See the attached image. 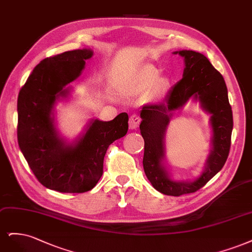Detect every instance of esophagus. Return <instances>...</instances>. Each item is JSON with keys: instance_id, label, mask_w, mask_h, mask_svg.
I'll return each instance as SVG.
<instances>
[{"instance_id": "esophagus-1", "label": "esophagus", "mask_w": 252, "mask_h": 252, "mask_svg": "<svg viewBox=\"0 0 252 252\" xmlns=\"http://www.w3.org/2000/svg\"><path fill=\"white\" fill-rule=\"evenodd\" d=\"M140 123H141L140 116L138 115V114H133V115H131V117H129L128 126H129V127H131L132 129H134V128H137L138 126H139Z\"/></svg>"}]
</instances>
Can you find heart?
<instances>
[{
	"label": "heart",
	"instance_id": "heart-1",
	"mask_svg": "<svg viewBox=\"0 0 252 252\" xmlns=\"http://www.w3.org/2000/svg\"><path fill=\"white\" fill-rule=\"evenodd\" d=\"M160 74L159 72L154 69L144 70L141 74L137 77L134 83V87L137 89H149L159 83Z\"/></svg>",
	"mask_w": 252,
	"mask_h": 252
}]
</instances>
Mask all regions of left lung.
I'll return each instance as SVG.
<instances>
[{
	"mask_svg": "<svg viewBox=\"0 0 252 252\" xmlns=\"http://www.w3.org/2000/svg\"><path fill=\"white\" fill-rule=\"evenodd\" d=\"M175 53L184 58L183 77L170 89L163 101L143 105L140 131L144 139L143 168L148 179L158 191L179 197L197 191L222 169L229 155L233 119L225 80L206 56L191 50ZM190 98L200 100L202 107L212 114L213 151L206 170L198 180L176 183L169 179L160 164L164 156L163 138L170 112L181 108Z\"/></svg>",
	"mask_w": 252,
	"mask_h": 252,
	"instance_id": "left-lung-1",
	"label": "left lung"
}]
</instances>
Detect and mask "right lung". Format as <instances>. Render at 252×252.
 Wrapping results in <instances>:
<instances>
[{
  "label": "right lung",
  "instance_id": "add662e5",
  "mask_svg": "<svg viewBox=\"0 0 252 252\" xmlns=\"http://www.w3.org/2000/svg\"><path fill=\"white\" fill-rule=\"evenodd\" d=\"M89 49L67 51L40 62L22 87L18 97V142L28 165L45 188L60 192L91 190L103 172L109 145L124 137L128 116L120 113L111 121L93 120L74 145L64 143L55 131L51 113L64 86L76 79Z\"/></svg>",
  "mask_w": 252,
  "mask_h": 252
}]
</instances>
